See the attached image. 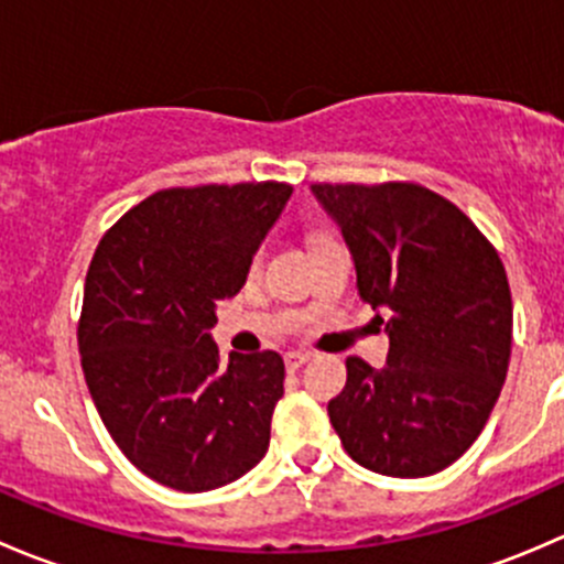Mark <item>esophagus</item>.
Listing matches in <instances>:
<instances>
[{
  "mask_svg": "<svg viewBox=\"0 0 564 564\" xmlns=\"http://www.w3.org/2000/svg\"><path fill=\"white\" fill-rule=\"evenodd\" d=\"M305 360H308L305 351H286V355H283V362H286L289 371H300V368L305 366Z\"/></svg>",
  "mask_w": 564,
  "mask_h": 564,
  "instance_id": "esophagus-1",
  "label": "esophagus"
}]
</instances>
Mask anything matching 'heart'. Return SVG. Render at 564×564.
Here are the masks:
<instances>
[{
	"label": "heart",
	"mask_w": 564,
	"mask_h": 564,
	"mask_svg": "<svg viewBox=\"0 0 564 564\" xmlns=\"http://www.w3.org/2000/svg\"><path fill=\"white\" fill-rule=\"evenodd\" d=\"M256 267H259V253H256L253 259H250V270H256Z\"/></svg>",
	"instance_id": "1"
}]
</instances>
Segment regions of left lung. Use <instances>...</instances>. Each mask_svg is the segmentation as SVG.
<instances>
[{"instance_id":"obj_1","label":"left lung","mask_w":564,"mask_h":564,"mask_svg":"<svg viewBox=\"0 0 564 564\" xmlns=\"http://www.w3.org/2000/svg\"><path fill=\"white\" fill-rule=\"evenodd\" d=\"M311 187L355 256L360 300L392 311L388 366L346 357L329 423L366 469L436 475L480 436L505 384L513 300L502 259L456 204L417 182Z\"/></svg>"}]
</instances>
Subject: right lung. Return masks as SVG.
<instances>
[{
  "label": "right lung",
  "mask_w": 564,
  "mask_h": 564,
  "mask_svg": "<svg viewBox=\"0 0 564 564\" xmlns=\"http://www.w3.org/2000/svg\"><path fill=\"white\" fill-rule=\"evenodd\" d=\"M289 196L272 180L166 187L128 209L89 261L78 318L89 395L124 458L174 491L235 482L270 445L281 355L235 351L224 366L209 327Z\"/></svg>",
  "instance_id": "add662e5"
}]
</instances>
